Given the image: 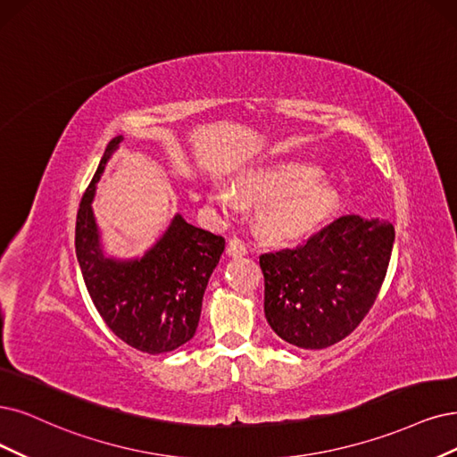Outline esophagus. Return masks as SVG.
<instances>
[{
	"label": "esophagus",
	"instance_id": "esophagus-1",
	"mask_svg": "<svg viewBox=\"0 0 457 457\" xmlns=\"http://www.w3.org/2000/svg\"><path fill=\"white\" fill-rule=\"evenodd\" d=\"M246 252H248V246H246V243L243 239H237V237L229 239V243H228V254L229 256L239 258V256H245Z\"/></svg>",
	"mask_w": 457,
	"mask_h": 457
}]
</instances>
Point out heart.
<instances>
[{
  "instance_id": "1",
  "label": "heart",
  "mask_w": 457,
  "mask_h": 457,
  "mask_svg": "<svg viewBox=\"0 0 457 457\" xmlns=\"http://www.w3.org/2000/svg\"><path fill=\"white\" fill-rule=\"evenodd\" d=\"M235 192L214 186L211 197L228 216L241 209V201L260 205L258 226L271 241H295L314 231L333 209V194L316 180L311 167L277 163L250 169L235 179Z\"/></svg>"
}]
</instances>
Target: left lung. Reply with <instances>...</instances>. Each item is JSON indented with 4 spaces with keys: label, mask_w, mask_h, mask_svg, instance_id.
<instances>
[{
    "label": "left lung",
    "mask_w": 457,
    "mask_h": 457,
    "mask_svg": "<svg viewBox=\"0 0 457 457\" xmlns=\"http://www.w3.org/2000/svg\"><path fill=\"white\" fill-rule=\"evenodd\" d=\"M395 229L384 220L346 214L295 248L265 252V318L299 348L343 341L375 305L390 265Z\"/></svg>",
    "instance_id": "8db88e82"
}]
</instances>
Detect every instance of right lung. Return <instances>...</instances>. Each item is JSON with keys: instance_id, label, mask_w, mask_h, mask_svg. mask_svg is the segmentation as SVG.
Returning <instances> with one entry per match:
<instances>
[{"instance_id": "right-lung-1", "label": "right lung", "mask_w": 457, "mask_h": 457, "mask_svg": "<svg viewBox=\"0 0 457 457\" xmlns=\"http://www.w3.org/2000/svg\"><path fill=\"white\" fill-rule=\"evenodd\" d=\"M120 141L122 137H116L109 143L82 194L75 226L77 260L99 316L118 339L146 353H163L194 337L203 294L226 241L222 235L188 224L179 214L141 260L104 258L90 203L96 182Z\"/></svg>"}]
</instances>
